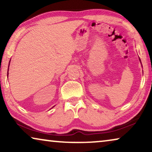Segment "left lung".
<instances>
[{"label":"left lung","instance_id":"left-lung-1","mask_svg":"<svg viewBox=\"0 0 152 152\" xmlns=\"http://www.w3.org/2000/svg\"><path fill=\"white\" fill-rule=\"evenodd\" d=\"M140 61H141V60H140Z\"/></svg>","mask_w":152,"mask_h":152}]
</instances>
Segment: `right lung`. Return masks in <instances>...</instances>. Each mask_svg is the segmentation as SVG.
Masks as SVG:
<instances>
[{
  "label": "right lung",
  "mask_w": 152,
  "mask_h": 152,
  "mask_svg": "<svg viewBox=\"0 0 152 152\" xmlns=\"http://www.w3.org/2000/svg\"><path fill=\"white\" fill-rule=\"evenodd\" d=\"M7 75H9V69H8V74H7Z\"/></svg>",
  "instance_id": "obj_1"
}]
</instances>
